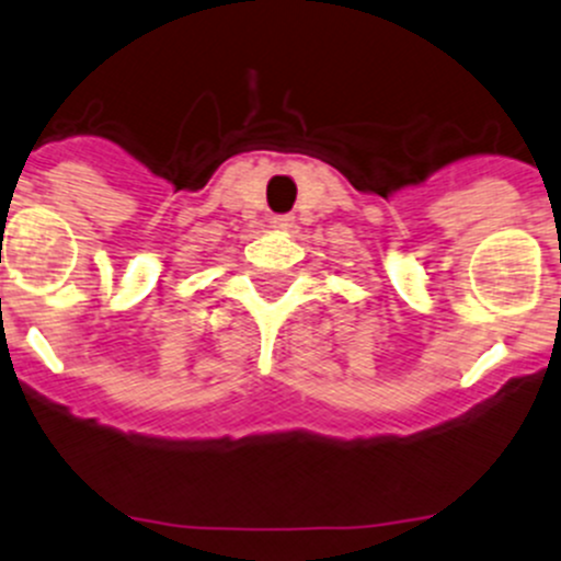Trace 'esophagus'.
I'll list each match as a JSON object with an SVG mask.
<instances>
[{
	"label": "esophagus",
	"mask_w": 561,
	"mask_h": 561,
	"mask_svg": "<svg viewBox=\"0 0 561 561\" xmlns=\"http://www.w3.org/2000/svg\"><path fill=\"white\" fill-rule=\"evenodd\" d=\"M273 224H275V229H291L294 215H275Z\"/></svg>",
	"instance_id": "obj_1"
}]
</instances>
